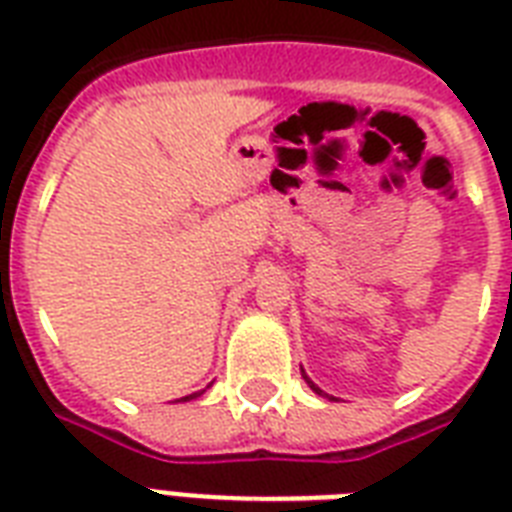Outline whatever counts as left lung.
I'll use <instances>...</instances> for the list:
<instances>
[{"mask_svg":"<svg viewBox=\"0 0 512 512\" xmlns=\"http://www.w3.org/2000/svg\"><path fill=\"white\" fill-rule=\"evenodd\" d=\"M303 377H305V372H303ZM305 382H308V385H311L313 393H319V396H327V393H324V390H321V388H316V385H313V382L308 380V377H305ZM329 398H332V396H329Z\"/></svg>","mask_w":512,"mask_h":512,"instance_id":"1","label":"left lung"}]
</instances>
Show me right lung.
I'll list each match as a JSON object with an SVG mask.
<instances>
[{
    "mask_svg": "<svg viewBox=\"0 0 512 512\" xmlns=\"http://www.w3.org/2000/svg\"><path fill=\"white\" fill-rule=\"evenodd\" d=\"M201 393H204V390H201ZM201 393H191V396H185L183 401H191V398H196V396H201Z\"/></svg>",
    "mask_w": 512,
    "mask_h": 512,
    "instance_id": "obj_1",
    "label": "right lung"
}]
</instances>
